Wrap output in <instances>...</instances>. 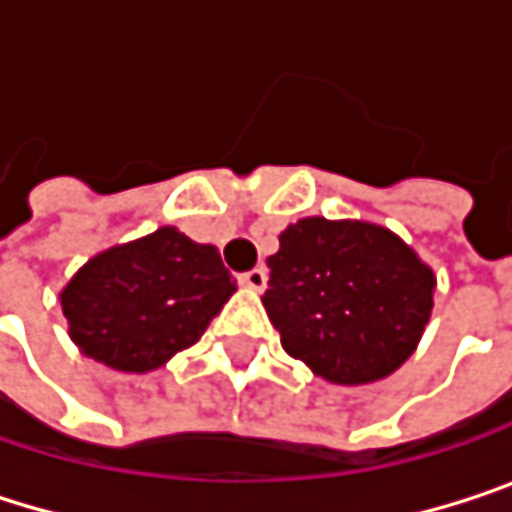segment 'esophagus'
Here are the masks:
<instances>
[{"mask_svg":"<svg viewBox=\"0 0 512 512\" xmlns=\"http://www.w3.org/2000/svg\"><path fill=\"white\" fill-rule=\"evenodd\" d=\"M266 281H269V272H266L263 266H255V269H249V272L240 275V284L249 287V290H255V293H263V290H266Z\"/></svg>","mask_w":512,"mask_h":512,"instance_id":"1","label":"esophagus"}]
</instances>
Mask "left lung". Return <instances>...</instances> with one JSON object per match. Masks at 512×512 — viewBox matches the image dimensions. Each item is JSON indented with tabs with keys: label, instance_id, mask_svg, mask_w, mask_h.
I'll list each match as a JSON object with an SVG mask.
<instances>
[{
	"label": "left lung",
	"instance_id": "left-lung-1",
	"mask_svg": "<svg viewBox=\"0 0 512 512\" xmlns=\"http://www.w3.org/2000/svg\"><path fill=\"white\" fill-rule=\"evenodd\" d=\"M266 266L263 308L284 353L335 385L391 376L433 314L436 272L373 222L299 219L281 231Z\"/></svg>",
	"mask_w": 512,
	"mask_h": 512
}]
</instances>
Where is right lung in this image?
Here are the masks:
<instances>
[{
  "label": "right lung",
  "instance_id": "right-lung-1",
  "mask_svg": "<svg viewBox=\"0 0 512 512\" xmlns=\"http://www.w3.org/2000/svg\"><path fill=\"white\" fill-rule=\"evenodd\" d=\"M234 290L216 246L162 225L82 263L58 299L82 356L148 373L192 347Z\"/></svg>",
  "mask_w": 512,
  "mask_h": 512
}]
</instances>
